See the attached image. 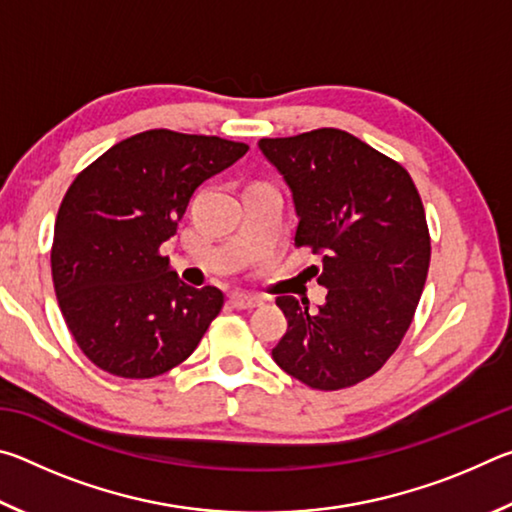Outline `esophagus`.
<instances>
[{
	"instance_id": "obj_1",
	"label": "esophagus",
	"mask_w": 512,
	"mask_h": 512,
	"mask_svg": "<svg viewBox=\"0 0 512 512\" xmlns=\"http://www.w3.org/2000/svg\"><path fill=\"white\" fill-rule=\"evenodd\" d=\"M230 305L235 309H255V307L262 305V300L255 298V296H246V293H232Z\"/></svg>"
}]
</instances>
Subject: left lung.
Listing matches in <instances>:
<instances>
[{"label": "left lung", "mask_w": 512, "mask_h": 512, "mask_svg": "<svg viewBox=\"0 0 512 512\" xmlns=\"http://www.w3.org/2000/svg\"><path fill=\"white\" fill-rule=\"evenodd\" d=\"M259 151L282 173L298 214L296 246L327 289L309 300L280 296L287 334L273 359L316 391L350 388L402 343L427 280L431 239L418 189L400 162L339 128L264 137Z\"/></svg>", "instance_id": "left-lung-1"}]
</instances>
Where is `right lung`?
I'll return each mask as SVG.
<instances>
[{
  "mask_svg": "<svg viewBox=\"0 0 512 512\" xmlns=\"http://www.w3.org/2000/svg\"><path fill=\"white\" fill-rule=\"evenodd\" d=\"M248 144L167 128L137 133L85 167L60 203L51 275L74 341L94 366L151 379L183 363L223 307L160 253L198 185Z\"/></svg>",
  "mask_w": 512,
  "mask_h": 512,
  "instance_id": "right-lung-1",
  "label": "right lung"
}]
</instances>
